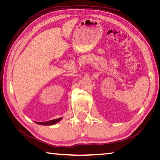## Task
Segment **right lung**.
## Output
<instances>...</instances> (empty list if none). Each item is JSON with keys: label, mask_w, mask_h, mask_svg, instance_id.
<instances>
[{"label": "right lung", "mask_w": 160, "mask_h": 160, "mask_svg": "<svg viewBox=\"0 0 160 160\" xmlns=\"http://www.w3.org/2000/svg\"><path fill=\"white\" fill-rule=\"evenodd\" d=\"M62 119V118H59L58 119L49 120V121H47V122H35V123L38 124V125H55V124H56V123L59 122Z\"/></svg>", "instance_id": "1"}]
</instances>
